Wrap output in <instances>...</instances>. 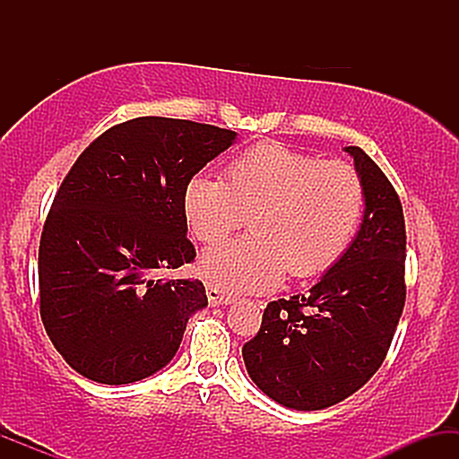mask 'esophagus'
I'll use <instances>...</instances> for the list:
<instances>
[{
    "label": "esophagus",
    "instance_id": "esophagus-1",
    "mask_svg": "<svg viewBox=\"0 0 459 459\" xmlns=\"http://www.w3.org/2000/svg\"><path fill=\"white\" fill-rule=\"evenodd\" d=\"M207 298L212 307H226V304L235 302L233 293L224 291V289L215 287V284H207Z\"/></svg>",
    "mask_w": 459,
    "mask_h": 459
}]
</instances>
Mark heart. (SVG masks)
Here are the masks:
<instances>
[{"instance_id":"obj_1","label":"heart","mask_w":459,"mask_h":459,"mask_svg":"<svg viewBox=\"0 0 459 459\" xmlns=\"http://www.w3.org/2000/svg\"><path fill=\"white\" fill-rule=\"evenodd\" d=\"M365 212L350 163L282 144H259L226 168V181L198 175L183 213L200 244H215L250 218V235L209 247L200 270L226 291L276 287L284 272L310 278L341 259Z\"/></svg>"}]
</instances>
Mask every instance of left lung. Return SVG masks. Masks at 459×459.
<instances>
[{"label": "left lung", "instance_id": "8db88e82", "mask_svg": "<svg viewBox=\"0 0 459 459\" xmlns=\"http://www.w3.org/2000/svg\"><path fill=\"white\" fill-rule=\"evenodd\" d=\"M345 151L365 187L358 235L308 293L267 304L261 330L241 350L252 382L304 412L343 402L371 380L405 304L402 203L365 151Z\"/></svg>", "mask_w": 459, "mask_h": 459}]
</instances>
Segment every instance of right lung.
Instances as JSON below:
<instances>
[{"label":"right lung","instance_id":"1","mask_svg":"<svg viewBox=\"0 0 459 459\" xmlns=\"http://www.w3.org/2000/svg\"><path fill=\"white\" fill-rule=\"evenodd\" d=\"M235 138L142 116L105 131L73 163L40 235L39 287L47 334L83 377L131 384L175 358L207 293L200 281L155 273L196 256L183 192Z\"/></svg>","mask_w":459,"mask_h":459}]
</instances>
